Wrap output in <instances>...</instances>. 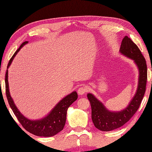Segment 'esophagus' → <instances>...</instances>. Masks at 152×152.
I'll return each instance as SVG.
<instances>
[{"label": "esophagus", "mask_w": 152, "mask_h": 152, "mask_svg": "<svg viewBox=\"0 0 152 152\" xmlns=\"http://www.w3.org/2000/svg\"><path fill=\"white\" fill-rule=\"evenodd\" d=\"M86 92H87V88H86L81 87L78 90V94L79 95H83L84 94H85Z\"/></svg>", "instance_id": "obj_1"}]
</instances>
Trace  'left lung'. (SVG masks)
Wrapping results in <instances>:
<instances>
[{"label": "left lung", "mask_w": 152, "mask_h": 152, "mask_svg": "<svg viewBox=\"0 0 152 152\" xmlns=\"http://www.w3.org/2000/svg\"><path fill=\"white\" fill-rule=\"evenodd\" d=\"M120 52L121 54L133 60L138 69V84L136 94L128 106L120 111H110L104 104L92 93H88L92 108V120L94 125L101 131L109 132L120 128L133 116L143 99L147 82V65L141 51L137 45L127 36L123 38Z\"/></svg>", "instance_id": "8db88e82"}]
</instances>
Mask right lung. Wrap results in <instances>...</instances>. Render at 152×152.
<instances>
[{
  "label": "right lung",
  "instance_id": "1",
  "mask_svg": "<svg viewBox=\"0 0 152 152\" xmlns=\"http://www.w3.org/2000/svg\"><path fill=\"white\" fill-rule=\"evenodd\" d=\"M28 42L26 41L20 45L19 48L16 50L11 58L7 66V70L5 75V85H6V94L8 102L14 114L17 118L21 125L26 131L37 136L51 137L59 133L64 128L66 120L67 110L70 105L75 102L78 98V94L76 91H74L70 94H68L62 98L56 106H55L48 114L41 119L30 120L22 114L16 106L12 98L9 91V80H8V69L12 62L14 58L20 51L23 46L26 45Z\"/></svg>",
  "mask_w": 152,
  "mask_h": 152
}]
</instances>
